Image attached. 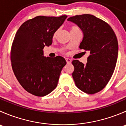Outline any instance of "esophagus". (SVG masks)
<instances>
[{
    "instance_id": "1",
    "label": "esophagus",
    "mask_w": 126,
    "mask_h": 126,
    "mask_svg": "<svg viewBox=\"0 0 126 126\" xmlns=\"http://www.w3.org/2000/svg\"><path fill=\"white\" fill-rule=\"evenodd\" d=\"M66 61L67 63H71V60L70 59V58H66Z\"/></svg>"
}]
</instances>
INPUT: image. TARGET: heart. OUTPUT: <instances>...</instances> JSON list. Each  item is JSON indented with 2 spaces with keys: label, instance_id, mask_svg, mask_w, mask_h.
Listing matches in <instances>:
<instances>
[{
  "label": "heart",
  "instance_id": "1",
  "mask_svg": "<svg viewBox=\"0 0 126 126\" xmlns=\"http://www.w3.org/2000/svg\"><path fill=\"white\" fill-rule=\"evenodd\" d=\"M76 29H79V28L77 27H76V26H72V27H70L71 31L76 30ZM57 32H58V30H56L55 32H54V35H53V38H55L56 37V36H57Z\"/></svg>",
  "mask_w": 126,
  "mask_h": 126
}]
</instances>
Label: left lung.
<instances>
[{
    "mask_svg": "<svg viewBox=\"0 0 126 126\" xmlns=\"http://www.w3.org/2000/svg\"><path fill=\"white\" fill-rule=\"evenodd\" d=\"M68 20L83 32L80 49L90 52L86 64L78 60L72 62L76 85L87 94L99 92L109 83L116 66L118 54L116 35L109 24L93 15H76Z\"/></svg>",
    "mask_w": 126,
    "mask_h": 126,
    "instance_id": "1",
    "label": "left lung"
}]
</instances>
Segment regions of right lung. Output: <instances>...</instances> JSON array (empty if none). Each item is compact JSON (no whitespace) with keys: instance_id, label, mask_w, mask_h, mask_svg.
I'll return each mask as SVG.
<instances>
[{"instance_id":"obj_1","label":"right lung","mask_w":126,"mask_h":126,"mask_svg":"<svg viewBox=\"0 0 126 126\" xmlns=\"http://www.w3.org/2000/svg\"><path fill=\"white\" fill-rule=\"evenodd\" d=\"M66 15L38 16L24 22L15 35L10 59L13 71L24 90L36 96H44L57 87L63 57L43 55L44 46L52 43L54 32L62 25Z\"/></svg>"}]
</instances>
